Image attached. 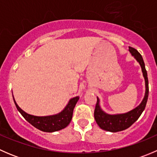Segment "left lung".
<instances>
[{"label":"left lung","mask_w":157,"mask_h":157,"mask_svg":"<svg viewBox=\"0 0 157 157\" xmlns=\"http://www.w3.org/2000/svg\"><path fill=\"white\" fill-rule=\"evenodd\" d=\"M129 52L138 61L142 68V72H143V75L144 77L145 84H146V92H145L144 98L141 103L137 108L130 111L127 113L118 114V115H109V114L105 113L101 109L99 106V100L97 97V102H96L94 110V118L98 125L105 131L118 132V131L127 129L138 119L146 107L149 94V86L148 77H147V73L146 68H145L144 62L141 55L135 48L129 47Z\"/></svg>","instance_id":"obj_1"}]
</instances>
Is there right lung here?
Masks as SVG:
<instances>
[{
  "label": "right lung",
  "instance_id": "add662e5",
  "mask_svg": "<svg viewBox=\"0 0 157 157\" xmlns=\"http://www.w3.org/2000/svg\"><path fill=\"white\" fill-rule=\"evenodd\" d=\"M78 99V96H76V97L71 99L64 110L57 115L42 117L34 116V115L26 113L18 106L14 99L13 101L17 110L32 125L40 131H45V132H54V131H59V130L66 128L70 124L71 119H72L73 111H74V107H75Z\"/></svg>",
  "mask_w": 157,
  "mask_h": 157
}]
</instances>
